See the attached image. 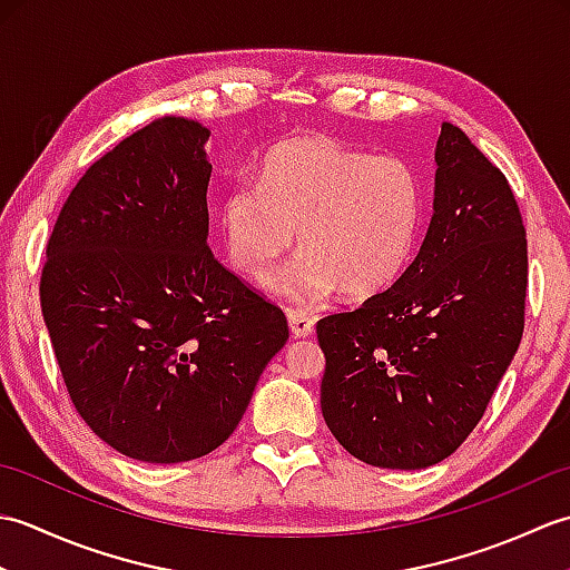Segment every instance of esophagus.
Wrapping results in <instances>:
<instances>
[{"mask_svg":"<svg viewBox=\"0 0 570 570\" xmlns=\"http://www.w3.org/2000/svg\"><path fill=\"white\" fill-rule=\"evenodd\" d=\"M288 328H292V333L296 337H308L313 335V325H316V321H313L308 313L304 311H288Z\"/></svg>","mask_w":570,"mask_h":570,"instance_id":"1","label":"esophagus"}]
</instances>
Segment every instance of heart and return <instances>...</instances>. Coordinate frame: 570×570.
I'll list each match as a JSON object with an SVG mask.
<instances>
[{
	"label": "heart",
	"mask_w": 570,
	"mask_h": 570,
	"mask_svg": "<svg viewBox=\"0 0 570 570\" xmlns=\"http://www.w3.org/2000/svg\"><path fill=\"white\" fill-rule=\"evenodd\" d=\"M423 217L421 180L399 156H372L325 137H301L266 154L259 184L239 178L220 205L227 257L264 276L298 257L269 288L301 304L343 288L365 298L392 286L414 252Z\"/></svg>",
	"instance_id": "obj_1"
}]
</instances>
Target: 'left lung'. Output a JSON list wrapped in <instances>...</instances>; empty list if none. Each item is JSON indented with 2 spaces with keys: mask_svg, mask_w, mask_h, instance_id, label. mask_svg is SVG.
Segmentation results:
<instances>
[{
  "mask_svg": "<svg viewBox=\"0 0 570 570\" xmlns=\"http://www.w3.org/2000/svg\"><path fill=\"white\" fill-rule=\"evenodd\" d=\"M527 233L504 174L463 129L435 144L433 217L416 259L355 311L318 321L321 409L367 465L455 453L522 343Z\"/></svg>",
  "mask_w": 570,
  "mask_h": 570,
  "instance_id": "left-lung-1",
  "label": "left lung"
}]
</instances>
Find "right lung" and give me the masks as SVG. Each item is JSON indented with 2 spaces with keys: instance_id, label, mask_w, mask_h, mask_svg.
Segmentation results:
<instances>
[{
  "instance_id": "right-lung-1",
  "label": "right lung",
  "mask_w": 570,
  "mask_h": 570,
  "mask_svg": "<svg viewBox=\"0 0 570 570\" xmlns=\"http://www.w3.org/2000/svg\"><path fill=\"white\" fill-rule=\"evenodd\" d=\"M210 129L161 117L70 190L41 272V311L82 421L144 463L223 445L288 341L284 311L213 257Z\"/></svg>"
}]
</instances>
